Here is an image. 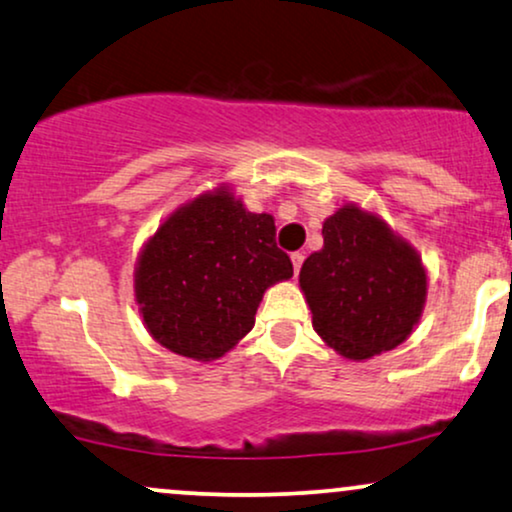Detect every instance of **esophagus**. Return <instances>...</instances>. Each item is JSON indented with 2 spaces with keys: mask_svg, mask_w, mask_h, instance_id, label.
I'll return each instance as SVG.
<instances>
[{
  "mask_svg": "<svg viewBox=\"0 0 512 512\" xmlns=\"http://www.w3.org/2000/svg\"><path fill=\"white\" fill-rule=\"evenodd\" d=\"M290 262H293V271H295V276H297V274H300L304 255H302V252H293V255H290Z\"/></svg>",
  "mask_w": 512,
  "mask_h": 512,
  "instance_id": "obj_1",
  "label": "esophagus"
}]
</instances>
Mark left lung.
I'll list each match as a JSON object with an SVG mask.
<instances>
[{
  "mask_svg": "<svg viewBox=\"0 0 512 512\" xmlns=\"http://www.w3.org/2000/svg\"><path fill=\"white\" fill-rule=\"evenodd\" d=\"M323 248L300 269L312 326L352 361L401 345L423 316L428 271L383 217L347 203L323 222Z\"/></svg>",
  "mask_w": 512,
  "mask_h": 512,
  "instance_id": "8db88e82",
  "label": "left lung"
}]
</instances>
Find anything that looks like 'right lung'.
<instances>
[{
  "label": "right lung",
  "instance_id": "1",
  "mask_svg": "<svg viewBox=\"0 0 512 512\" xmlns=\"http://www.w3.org/2000/svg\"><path fill=\"white\" fill-rule=\"evenodd\" d=\"M290 276L274 217L248 212L219 184L179 205L144 243L134 297L155 342L205 364L252 331L264 290Z\"/></svg>",
  "mask_w": 512,
  "mask_h": 512
}]
</instances>
